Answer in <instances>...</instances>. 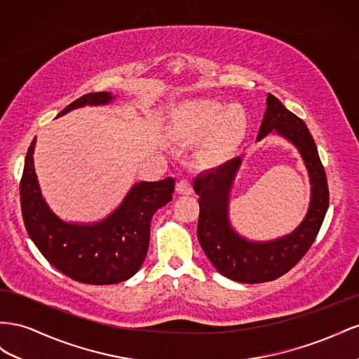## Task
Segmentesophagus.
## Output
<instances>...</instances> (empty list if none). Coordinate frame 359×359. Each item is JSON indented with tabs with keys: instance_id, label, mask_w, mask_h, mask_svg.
I'll return each mask as SVG.
<instances>
[{
	"instance_id": "obj_1",
	"label": "esophagus",
	"mask_w": 359,
	"mask_h": 359,
	"mask_svg": "<svg viewBox=\"0 0 359 359\" xmlns=\"http://www.w3.org/2000/svg\"><path fill=\"white\" fill-rule=\"evenodd\" d=\"M176 191H177V194H180V196H191L194 189H192L191 182L187 180V179H183L176 185Z\"/></svg>"
}]
</instances>
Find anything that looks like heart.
<instances>
[{
    "label": "heart",
    "mask_w": 359,
    "mask_h": 359,
    "mask_svg": "<svg viewBox=\"0 0 359 359\" xmlns=\"http://www.w3.org/2000/svg\"><path fill=\"white\" fill-rule=\"evenodd\" d=\"M171 135L188 144L200 142L197 161L206 168L229 162L250 129V116L239 104L225 105L218 100L197 99L180 104L168 118Z\"/></svg>",
    "instance_id": "heart-1"
}]
</instances>
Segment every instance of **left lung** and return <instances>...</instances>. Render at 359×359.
Masks as SVG:
<instances>
[{
    "label": "left lung",
    "mask_w": 359,
    "mask_h": 359,
    "mask_svg": "<svg viewBox=\"0 0 359 359\" xmlns=\"http://www.w3.org/2000/svg\"><path fill=\"white\" fill-rule=\"evenodd\" d=\"M268 135L289 141L298 150L309 174V209L289 234L254 241L233 227L230 196L243 158L238 156L218 168L201 172L194 180V189L200 196L197 236L204 254L221 275L247 284L272 281L289 272L311 247L330 204L326 174L309 128L272 95L266 99L257 141Z\"/></svg>",
    "instance_id": "left-lung-1"
}]
</instances>
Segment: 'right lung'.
I'll use <instances>...</instances> for the list:
<instances>
[{
	"label": "right lung",
	"mask_w": 359,
	"mask_h": 359,
	"mask_svg": "<svg viewBox=\"0 0 359 359\" xmlns=\"http://www.w3.org/2000/svg\"><path fill=\"white\" fill-rule=\"evenodd\" d=\"M116 99L109 91L88 93L57 117L84 107H107ZM34 147L36 138L25 156L20 208L25 229L39 251L55 269L79 283L104 285L129 280L144 263L150 219L172 198L174 179L135 182L118 206L99 221H66L50 209L40 189Z\"/></svg>",
	"instance_id": "obj_1"
}]
</instances>
